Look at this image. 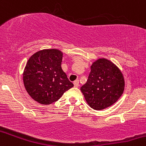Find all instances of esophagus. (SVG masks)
Wrapping results in <instances>:
<instances>
[{
	"label": "esophagus",
	"instance_id": "obj_1",
	"mask_svg": "<svg viewBox=\"0 0 146 146\" xmlns=\"http://www.w3.org/2000/svg\"><path fill=\"white\" fill-rule=\"evenodd\" d=\"M73 84H74L75 87H78L79 86V81L78 80H76L73 82Z\"/></svg>",
	"mask_w": 146,
	"mask_h": 146
}]
</instances>
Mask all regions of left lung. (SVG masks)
<instances>
[{
    "label": "left lung",
    "instance_id": "1",
    "mask_svg": "<svg viewBox=\"0 0 146 146\" xmlns=\"http://www.w3.org/2000/svg\"><path fill=\"white\" fill-rule=\"evenodd\" d=\"M124 88L125 80L120 69L108 59L99 58L90 66L88 78L80 90L90 107L98 111L114 104Z\"/></svg>",
    "mask_w": 146,
    "mask_h": 146
}]
</instances>
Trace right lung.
<instances>
[{"mask_svg": "<svg viewBox=\"0 0 146 146\" xmlns=\"http://www.w3.org/2000/svg\"><path fill=\"white\" fill-rule=\"evenodd\" d=\"M63 53L58 49H44L31 56L23 74L24 86L38 103L49 105L57 101L73 86L62 70Z\"/></svg>", "mask_w": 146, "mask_h": 146, "instance_id": "right-lung-1", "label": "right lung"}]
</instances>
